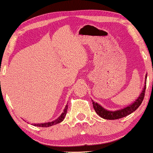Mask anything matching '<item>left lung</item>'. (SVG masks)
Here are the masks:
<instances>
[{
    "label": "left lung",
    "instance_id": "1",
    "mask_svg": "<svg viewBox=\"0 0 153 153\" xmlns=\"http://www.w3.org/2000/svg\"><path fill=\"white\" fill-rule=\"evenodd\" d=\"M147 79V76H146ZM146 82V81H145ZM145 89H146V85H145L144 89H143V92L141 93V94L140 95V97L137 99L135 102L133 104L128 106V107H125V108L120 109V110L114 111V112H112V111H108L107 109H104L102 106L98 105L97 103L92 101V105L93 107H94L95 112L97 113L101 117L104 118L106 120H117L120 119V118H123L124 117H126L129 114H130L131 113H132L134 111H135L138 107L140 106V105L143 102V100H144L145 97Z\"/></svg>",
    "mask_w": 153,
    "mask_h": 153
}]
</instances>
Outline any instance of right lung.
<instances>
[{
	"label": "right lung",
	"mask_w": 153,
	"mask_h": 153,
	"mask_svg": "<svg viewBox=\"0 0 153 153\" xmlns=\"http://www.w3.org/2000/svg\"><path fill=\"white\" fill-rule=\"evenodd\" d=\"M67 109H68V105H66L65 107V109H64V112L62 113V115H61L57 120H54V121L51 122V123H42V124H34V126L36 127H48L50 126H52V125H56V124L60 123L61 122H62L64 120V117H65L66 114V112H67Z\"/></svg>",
	"instance_id": "right-lung-1"
}]
</instances>
